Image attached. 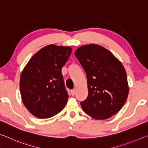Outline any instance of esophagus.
I'll return each mask as SVG.
<instances>
[{"mask_svg":"<svg viewBox=\"0 0 148 148\" xmlns=\"http://www.w3.org/2000/svg\"><path fill=\"white\" fill-rule=\"evenodd\" d=\"M71 94H72V96H74V95L76 94V90L72 89V90H71Z\"/></svg>","mask_w":148,"mask_h":148,"instance_id":"1","label":"esophagus"}]
</instances>
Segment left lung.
Listing matches in <instances>:
<instances>
[{
  "label": "left lung",
  "mask_w": 148,
  "mask_h": 148,
  "mask_svg": "<svg viewBox=\"0 0 148 148\" xmlns=\"http://www.w3.org/2000/svg\"><path fill=\"white\" fill-rule=\"evenodd\" d=\"M87 75L88 96L80 102L85 113L106 119L123 106L129 94L126 71L111 52L97 44L79 47L75 52Z\"/></svg>",
  "instance_id": "left-lung-1"
}]
</instances>
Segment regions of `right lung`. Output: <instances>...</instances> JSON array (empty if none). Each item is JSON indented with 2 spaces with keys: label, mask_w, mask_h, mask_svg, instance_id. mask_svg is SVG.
I'll return each mask as SVG.
<instances>
[{
  "label": "right lung",
  "mask_w": 148,
  "mask_h": 148,
  "mask_svg": "<svg viewBox=\"0 0 148 148\" xmlns=\"http://www.w3.org/2000/svg\"><path fill=\"white\" fill-rule=\"evenodd\" d=\"M72 47L48 45L35 53L20 77V92L27 110L38 118L54 116L64 108L69 98L61 69Z\"/></svg>",
  "instance_id": "right-lung-1"
}]
</instances>
